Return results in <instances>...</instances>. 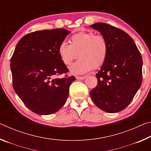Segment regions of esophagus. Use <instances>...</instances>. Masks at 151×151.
Masks as SVG:
<instances>
[{
    "label": "esophagus",
    "instance_id": "1",
    "mask_svg": "<svg viewBox=\"0 0 151 151\" xmlns=\"http://www.w3.org/2000/svg\"><path fill=\"white\" fill-rule=\"evenodd\" d=\"M86 78V76H76V78L78 80H83Z\"/></svg>",
    "mask_w": 151,
    "mask_h": 151
}]
</instances>
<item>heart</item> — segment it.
Returning a JSON list of instances; mask_svg holds the SVG:
<instances>
[{
  "label": "heart",
  "instance_id": "b5f03b06",
  "mask_svg": "<svg viewBox=\"0 0 151 151\" xmlns=\"http://www.w3.org/2000/svg\"><path fill=\"white\" fill-rule=\"evenodd\" d=\"M70 45L63 42L59 45L58 52L61 61L70 66L76 58L79 60L71 66L73 75H83L97 68L104 63L108 55L109 47L106 39L93 32H80L70 38Z\"/></svg>",
  "mask_w": 151,
  "mask_h": 151
}]
</instances>
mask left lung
Instances as JSON below:
<instances>
[{
	"label": "left lung",
	"mask_w": 151,
	"mask_h": 151,
	"mask_svg": "<svg viewBox=\"0 0 151 151\" xmlns=\"http://www.w3.org/2000/svg\"><path fill=\"white\" fill-rule=\"evenodd\" d=\"M106 39L109 52L96 74L98 84L90 96L99 109L118 112L131 103L142 84V59L133 39L121 29L97 22L90 26Z\"/></svg>",
	"instance_id": "left-lung-1"
}]
</instances>
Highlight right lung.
I'll use <instances>...</instances> for the list:
<instances>
[{
	"label": "right lung",
	"mask_w": 151,
	"mask_h": 151,
	"mask_svg": "<svg viewBox=\"0 0 151 151\" xmlns=\"http://www.w3.org/2000/svg\"><path fill=\"white\" fill-rule=\"evenodd\" d=\"M70 31L64 29L39 30L17 43L11 59L12 86L28 109L48 115L62 108L74 76L57 78L68 72L58 52Z\"/></svg>",
	"instance_id": "1"
}]
</instances>
